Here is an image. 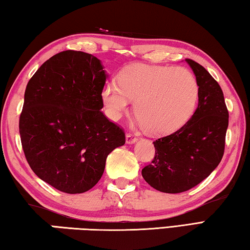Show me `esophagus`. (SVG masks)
I'll list each match as a JSON object with an SVG mask.
<instances>
[{"instance_id": "obj_1", "label": "esophagus", "mask_w": 250, "mask_h": 250, "mask_svg": "<svg viewBox=\"0 0 250 250\" xmlns=\"http://www.w3.org/2000/svg\"><path fill=\"white\" fill-rule=\"evenodd\" d=\"M137 141H138V139L134 134H132V133L125 134V142L128 143V145H133V143H135Z\"/></svg>"}]
</instances>
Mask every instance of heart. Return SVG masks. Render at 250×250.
<instances>
[{"instance_id":"b5f03b06","label":"heart","mask_w":250,"mask_h":250,"mask_svg":"<svg viewBox=\"0 0 250 250\" xmlns=\"http://www.w3.org/2000/svg\"><path fill=\"white\" fill-rule=\"evenodd\" d=\"M198 94V83L188 69L133 64L120 71L118 83L104 84L101 100L113 121L128 112L131 101H134L139 124L151 134L166 135L189 120L196 109Z\"/></svg>"}]
</instances>
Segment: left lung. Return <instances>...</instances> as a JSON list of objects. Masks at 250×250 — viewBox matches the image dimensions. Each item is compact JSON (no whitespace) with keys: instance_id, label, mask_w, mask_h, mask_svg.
Masks as SVG:
<instances>
[{"instance_id":"8db88e82","label":"left lung","mask_w":250,"mask_h":250,"mask_svg":"<svg viewBox=\"0 0 250 250\" xmlns=\"http://www.w3.org/2000/svg\"><path fill=\"white\" fill-rule=\"evenodd\" d=\"M200 88L198 105L174 133L153 142L155 156L143 179L163 193H182L200 184L221 162L225 149L228 110L218 83L202 65L185 59Z\"/></svg>"}]
</instances>
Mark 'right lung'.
Wrapping results in <instances>:
<instances>
[{"instance_id":"1","label":"right lung","mask_w":250,"mask_h":250,"mask_svg":"<svg viewBox=\"0 0 250 250\" xmlns=\"http://www.w3.org/2000/svg\"><path fill=\"white\" fill-rule=\"evenodd\" d=\"M108 75L90 54L54 55L29 79L20 117L23 151L33 172L58 191H89L109 153L125 143L122 129L100 111Z\"/></svg>"}]
</instances>
